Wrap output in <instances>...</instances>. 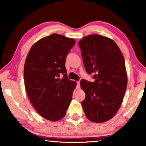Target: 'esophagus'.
Returning a JSON list of instances; mask_svg holds the SVG:
<instances>
[{"instance_id":"esophagus-1","label":"esophagus","mask_w":146,"mask_h":146,"mask_svg":"<svg viewBox=\"0 0 146 146\" xmlns=\"http://www.w3.org/2000/svg\"><path fill=\"white\" fill-rule=\"evenodd\" d=\"M76 87H77V89H80V81H77V82H76Z\"/></svg>"}]
</instances>
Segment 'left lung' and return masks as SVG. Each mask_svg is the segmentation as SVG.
Listing matches in <instances>:
<instances>
[{
    "instance_id": "left-lung-1",
    "label": "left lung",
    "mask_w": 146,
    "mask_h": 146,
    "mask_svg": "<svg viewBox=\"0 0 146 146\" xmlns=\"http://www.w3.org/2000/svg\"><path fill=\"white\" fill-rule=\"evenodd\" d=\"M84 64L94 82L82 79L86 93L82 102L85 115L93 122H104L117 113L127 84L125 60L114 41L99 35H90L78 42Z\"/></svg>"
}]
</instances>
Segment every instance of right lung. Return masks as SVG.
<instances>
[{
  "label": "right lung",
  "instance_id": "right-lung-1",
  "mask_svg": "<svg viewBox=\"0 0 146 146\" xmlns=\"http://www.w3.org/2000/svg\"><path fill=\"white\" fill-rule=\"evenodd\" d=\"M75 44L73 38L52 34L34 44L27 55L24 70L27 95L36 112L47 120L63 118L72 100L76 82L68 78L65 63Z\"/></svg>",
  "mask_w": 146,
  "mask_h": 146
}]
</instances>
